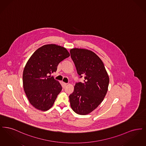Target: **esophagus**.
I'll use <instances>...</instances> for the list:
<instances>
[{"mask_svg":"<svg viewBox=\"0 0 146 146\" xmlns=\"http://www.w3.org/2000/svg\"><path fill=\"white\" fill-rule=\"evenodd\" d=\"M63 86H64V87H65V86L67 85V84L65 83H63Z\"/></svg>","mask_w":146,"mask_h":146,"instance_id":"1","label":"esophagus"}]
</instances>
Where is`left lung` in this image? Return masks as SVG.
I'll list each match as a JSON object with an SVG mask.
<instances>
[{
  "label": "left lung",
  "mask_w": 146,
  "mask_h": 146,
  "mask_svg": "<svg viewBox=\"0 0 146 146\" xmlns=\"http://www.w3.org/2000/svg\"><path fill=\"white\" fill-rule=\"evenodd\" d=\"M71 58L83 83L74 86L70 95V107L80 115H86L95 110L103 101L107 92L110 78L100 58L93 51L85 49H70Z\"/></svg>",
  "instance_id": "left-lung-1"
}]
</instances>
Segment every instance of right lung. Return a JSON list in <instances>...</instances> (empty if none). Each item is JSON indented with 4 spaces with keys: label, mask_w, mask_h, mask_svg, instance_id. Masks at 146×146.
<instances>
[{
    "label": "right lung",
    "mask_w": 146,
    "mask_h": 146,
    "mask_svg": "<svg viewBox=\"0 0 146 146\" xmlns=\"http://www.w3.org/2000/svg\"><path fill=\"white\" fill-rule=\"evenodd\" d=\"M70 56L65 48L51 44L38 48L29 58L23 72V86L29 103L36 109L46 111L52 107L62 88L48 75Z\"/></svg>",
    "instance_id": "right-lung-1"
}]
</instances>
